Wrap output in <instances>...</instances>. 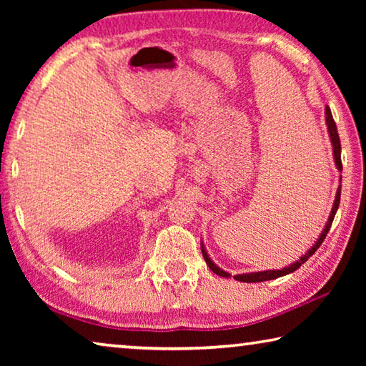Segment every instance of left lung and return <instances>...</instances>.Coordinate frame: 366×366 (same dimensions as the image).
Wrapping results in <instances>:
<instances>
[{
	"mask_svg": "<svg viewBox=\"0 0 366 366\" xmlns=\"http://www.w3.org/2000/svg\"><path fill=\"white\" fill-rule=\"evenodd\" d=\"M325 117H326V126H327V134H330V139H331V145H332V154H334V163H336V168L339 171H342V161H340V140H339V134H337V127H336V122L332 119V114H331V109L330 107L325 108ZM339 181H342V177L339 179ZM339 202H340V185L336 192V198H334V205L331 208V213H330V218H327V222L323 231H321L320 237L317 239V242L313 244V247L310 250L305 252V255H302L300 259H297L292 264L286 266V268L282 269H268V271H257V272H244V274H235L234 280L239 281V282H262V281H271V280H276V277H281V276H286L290 274V272H294L295 269H299L300 266L307 262V259L313 255L315 252L320 249V245L323 244V240L326 239L327 232H330L331 224H332V219L334 216H336V212L339 208ZM202 253H203V258H205L207 264L209 266V269H212L214 274L222 276V277H231L227 271L221 269L218 264L213 263V259L209 258V255L205 250V245L202 242Z\"/></svg>",
	"mask_w": 366,
	"mask_h": 366,
	"instance_id": "1",
	"label": "left lung"
}]
</instances>
